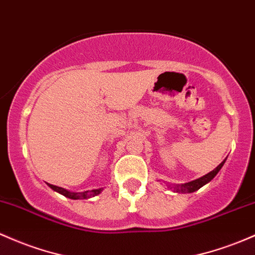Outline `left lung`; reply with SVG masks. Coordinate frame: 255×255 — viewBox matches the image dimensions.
<instances>
[{
  "instance_id": "left-lung-1",
  "label": "left lung",
  "mask_w": 255,
  "mask_h": 255,
  "mask_svg": "<svg viewBox=\"0 0 255 255\" xmlns=\"http://www.w3.org/2000/svg\"><path fill=\"white\" fill-rule=\"evenodd\" d=\"M226 159H224L222 163L219 164V166L217 167V168H214L212 172H209L208 174L203 175V177L198 178V179H195V180L192 181H189V183H184V184H177V185H169L170 189L173 190L174 192H179V194H190V192H194V191H197L198 189H201L203 185H206V184H208L209 181L213 179L215 175L219 173V170L222 169V167L224 166V163H225Z\"/></svg>"
}]
</instances>
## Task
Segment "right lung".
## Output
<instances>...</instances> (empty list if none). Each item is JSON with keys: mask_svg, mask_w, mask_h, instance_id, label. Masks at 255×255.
<instances>
[{"mask_svg": "<svg viewBox=\"0 0 255 255\" xmlns=\"http://www.w3.org/2000/svg\"><path fill=\"white\" fill-rule=\"evenodd\" d=\"M48 186L54 191H57L58 194L65 196V197L71 198V200H88V198L94 197V196L99 195L100 192L103 191V187L100 189H94V190H87V191H82V192H74V191H69V190L64 189V187L60 186H55L52 185V184H48Z\"/></svg>", "mask_w": 255, "mask_h": 255, "instance_id": "right-lung-1", "label": "right lung"}]
</instances>
